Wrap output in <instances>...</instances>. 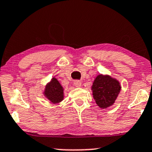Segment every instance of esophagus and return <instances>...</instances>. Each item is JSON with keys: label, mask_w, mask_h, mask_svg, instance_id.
<instances>
[{"label": "esophagus", "mask_w": 152, "mask_h": 152, "mask_svg": "<svg viewBox=\"0 0 152 152\" xmlns=\"http://www.w3.org/2000/svg\"><path fill=\"white\" fill-rule=\"evenodd\" d=\"M74 85L77 88H79L81 86V82L80 81H75L74 82Z\"/></svg>", "instance_id": "1"}]
</instances>
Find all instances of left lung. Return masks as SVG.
I'll return each instance as SVG.
<instances>
[{"label": "left lung", "mask_w": 152, "mask_h": 152, "mask_svg": "<svg viewBox=\"0 0 152 152\" xmlns=\"http://www.w3.org/2000/svg\"><path fill=\"white\" fill-rule=\"evenodd\" d=\"M93 97L100 108L106 109L112 106L121 90L120 82L109 75L99 74L91 86Z\"/></svg>", "instance_id": "8db88e82"}]
</instances>
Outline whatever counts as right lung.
Masks as SVG:
<instances>
[{
	"instance_id": "1",
	"label": "right lung",
	"mask_w": 152,
	"mask_h": 152,
	"mask_svg": "<svg viewBox=\"0 0 152 152\" xmlns=\"http://www.w3.org/2000/svg\"><path fill=\"white\" fill-rule=\"evenodd\" d=\"M43 94L53 104L59 103L64 100V88L56 78H52L45 86Z\"/></svg>"
}]
</instances>
